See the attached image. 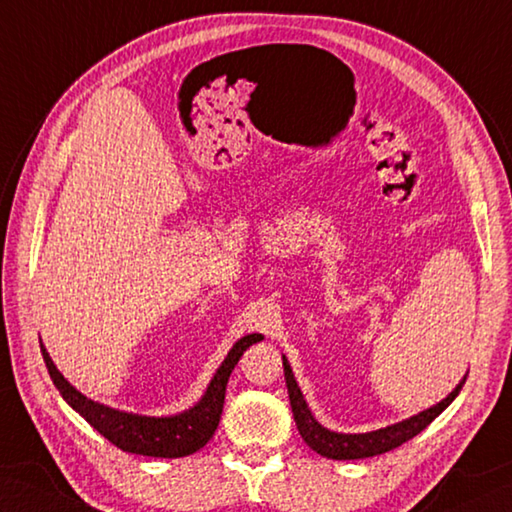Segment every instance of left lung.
<instances>
[{
    "instance_id": "8db88e82",
    "label": "left lung",
    "mask_w": 512,
    "mask_h": 512,
    "mask_svg": "<svg viewBox=\"0 0 512 512\" xmlns=\"http://www.w3.org/2000/svg\"><path fill=\"white\" fill-rule=\"evenodd\" d=\"M282 362H284V377H286V388L290 397V408H293V417H295L299 435H302L304 442L313 448L315 453L328 459H364V457L388 453V450L402 446L404 442H408V439H413L415 435L422 433V430L433 422L437 415H442L444 410L453 404V399L459 395V390H462L466 382V375H464L462 382H459L453 388V393H448L442 402L422 410V413H417L413 417L402 419V422L397 424L370 430V433H337V430L322 426L313 417L302 395V390L297 386V379L293 375V368H290L286 355H282Z\"/></svg>"
}]
</instances>
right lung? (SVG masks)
<instances>
[{"label": "right lung", "mask_w": 512, "mask_h": 512, "mask_svg": "<svg viewBox=\"0 0 512 512\" xmlns=\"http://www.w3.org/2000/svg\"><path fill=\"white\" fill-rule=\"evenodd\" d=\"M264 335L250 333L242 339H237L233 348L228 350L226 359L215 370L213 379L206 386V393L195 406L182 410L177 415H137L126 413V410L110 408L106 404H99L95 399L79 393V390L68 382V379L59 373L57 366L50 359L46 346H42V355L48 368V375L57 386L59 395L64 402L77 410L86 422L93 426L99 435H104L110 444L126 450V453L146 455V457H186L197 453L199 448L208 444V439L215 435L219 417H222L224 408V395L228 377L237 366L239 357L244 355L248 346L262 342Z\"/></svg>", "instance_id": "obj_1"}]
</instances>
